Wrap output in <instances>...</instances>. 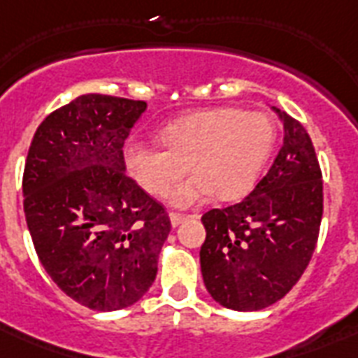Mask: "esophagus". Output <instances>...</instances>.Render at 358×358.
I'll return each instance as SVG.
<instances>
[{
	"mask_svg": "<svg viewBox=\"0 0 358 358\" xmlns=\"http://www.w3.org/2000/svg\"><path fill=\"white\" fill-rule=\"evenodd\" d=\"M169 219H171V224H173V227H178V224H182L185 221V215H182V213H174V212H171L169 213Z\"/></svg>",
	"mask_w": 358,
	"mask_h": 358,
	"instance_id": "1",
	"label": "esophagus"
}]
</instances>
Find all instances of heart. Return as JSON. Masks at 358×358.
I'll list each match as a JSON object with an SVG mask.
<instances>
[{"instance_id":"1","label":"heart","mask_w":358,"mask_h":358,"mask_svg":"<svg viewBox=\"0 0 358 358\" xmlns=\"http://www.w3.org/2000/svg\"><path fill=\"white\" fill-rule=\"evenodd\" d=\"M159 137L165 149L128 141L124 165L143 189L156 196L167 195L189 165L195 174L180 184L169 201L176 208H191L212 193L221 201L249 193L271 156L277 126L262 111L217 108L169 122Z\"/></svg>"}]
</instances>
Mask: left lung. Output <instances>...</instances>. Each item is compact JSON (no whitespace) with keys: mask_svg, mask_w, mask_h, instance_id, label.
Returning <instances> with one entry per match:
<instances>
[{"mask_svg":"<svg viewBox=\"0 0 358 358\" xmlns=\"http://www.w3.org/2000/svg\"><path fill=\"white\" fill-rule=\"evenodd\" d=\"M273 111L284 124V143L271 169L243 201L202 215L206 289L239 312L262 310L294 288L322 224V169L310 135L288 113Z\"/></svg>","mask_w":358,"mask_h":358,"instance_id":"8db88e82","label":"left lung"}]
</instances>
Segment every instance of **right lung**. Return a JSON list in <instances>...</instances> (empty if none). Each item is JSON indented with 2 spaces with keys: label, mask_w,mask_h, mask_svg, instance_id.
<instances>
[{
  "label": "right lung",
  "mask_w": 358,
  "mask_h": 358,
  "mask_svg": "<svg viewBox=\"0 0 358 358\" xmlns=\"http://www.w3.org/2000/svg\"><path fill=\"white\" fill-rule=\"evenodd\" d=\"M146 102L83 94L36 128L24 169V212L42 267L98 312L148 292L171 219L126 174L122 146Z\"/></svg>",
  "instance_id": "right-lung-1"
}]
</instances>
